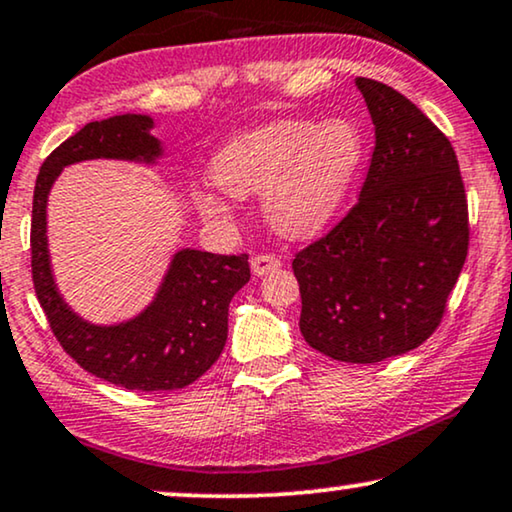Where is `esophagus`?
<instances>
[{"label": "esophagus", "mask_w": 512, "mask_h": 512, "mask_svg": "<svg viewBox=\"0 0 512 512\" xmlns=\"http://www.w3.org/2000/svg\"><path fill=\"white\" fill-rule=\"evenodd\" d=\"M250 267H252V274H255V276H264V274H269V271L281 269L283 262H281V257L269 255V252H262V255L252 257Z\"/></svg>", "instance_id": "esophagus-1"}]
</instances>
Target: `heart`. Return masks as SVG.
Listing matches in <instances>:
<instances>
[{"label":"heart","mask_w":512,"mask_h":512,"mask_svg":"<svg viewBox=\"0 0 512 512\" xmlns=\"http://www.w3.org/2000/svg\"><path fill=\"white\" fill-rule=\"evenodd\" d=\"M363 159L365 135L353 121L283 119L217 149L210 175L229 196L264 194L271 227L306 238L337 215ZM199 208L210 220H222L229 210L215 192H201Z\"/></svg>","instance_id":"b5f03b06"}]
</instances>
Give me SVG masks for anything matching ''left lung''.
Returning a JSON list of instances; mask_svg holds the SVG:
<instances>
[{"mask_svg": "<svg viewBox=\"0 0 512 512\" xmlns=\"http://www.w3.org/2000/svg\"><path fill=\"white\" fill-rule=\"evenodd\" d=\"M374 152L358 203L292 271L299 330L342 363H379L438 330L468 255V201L452 142L421 109L381 81L358 77Z\"/></svg>", "mask_w": 512, "mask_h": 512, "instance_id": "8db88e82", "label": "left lung"}]
</instances>
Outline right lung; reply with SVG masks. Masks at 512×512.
<instances>
[{
    "mask_svg": "<svg viewBox=\"0 0 512 512\" xmlns=\"http://www.w3.org/2000/svg\"><path fill=\"white\" fill-rule=\"evenodd\" d=\"M145 114L91 121L46 156L32 199V283L53 335L86 372L128 391H177L206 374L227 342L229 302L250 281L248 255L175 252L154 302L121 325H91L58 295L46 243V199L70 163L126 159L152 163L161 142Z\"/></svg>",
    "mask_w": 512,
    "mask_h": 512,
    "instance_id": "right-lung-1",
    "label": "right lung"
}]
</instances>
